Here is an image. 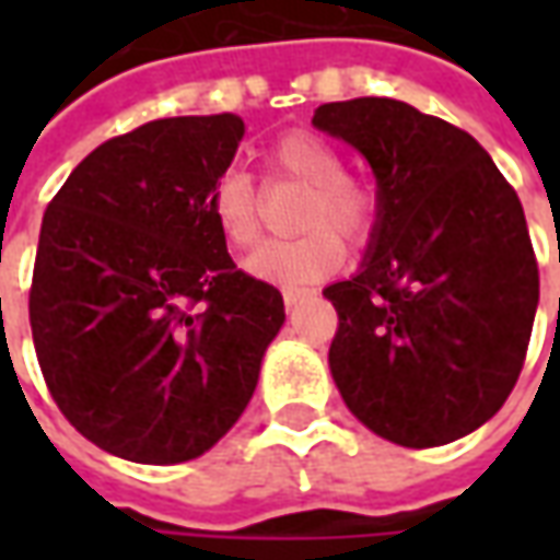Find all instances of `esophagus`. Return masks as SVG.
I'll list each match as a JSON object with an SVG mask.
<instances>
[{
    "mask_svg": "<svg viewBox=\"0 0 560 560\" xmlns=\"http://www.w3.org/2000/svg\"><path fill=\"white\" fill-rule=\"evenodd\" d=\"M281 296H284V303L296 305L308 300V296H315V291H308V288H281Z\"/></svg>",
    "mask_w": 560,
    "mask_h": 560,
    "instance_id": "obj_1",
    "label": "esophagus"
}]
</instances>
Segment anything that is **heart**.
Segmentation results:
<instances>
[{"label":"heart","mask_w":560,"mask_h":560,"mask_svg":"<svg viewBox=\"0 0 560 560\" xmlns=\"http://www.w3.org/2000/svg\"><path fill=\"white\" fill-rule=\"evenodd\" d=\"M272 176L305 185L296 224L303 236L276 240L245 260L255 279L272 284H308L327 279L345 264V243H363L377 219V191L345 173L339 149L312 131H291L267 152ZM209 215L233 248H252L260 240V215L252 179L243 171H224L209 191Z\"/></svg>","instance_id":"b5f03b06"}]
</instances>
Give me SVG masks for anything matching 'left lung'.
Masks as SVG:
<instances>
[{"label": "left lung", "instance_id": "1", "mask_svg": "<svg viewBox=\"0 0 560 560\" xmlns=\"http://www.w3.org/2000/svg\"><path fill=\"white\" fill-rule=\"evenodd\" d=\"M312 122L377 179L363 267L324 291L341 399L393 444L465 438L516 387L540 300L516 191L468 131L396 98L320 104Z\"/></svg>", "mask_w": 560, "mask_h": 560}]
</instances>
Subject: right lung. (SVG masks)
<instances>
[{"mask_svg": "<svg viewBox=\"0 0 560 560\" xmlns=\"http://www.w3.org/2000/svg\"><path fill=\"white\" fill-rule=\"evenodd\" d=\"M240 116L155 119L92 149L44 212L30 324L66 420L128 462L176 465L240 420L284 300L245 276L209 191Z\"/></svg>", "mask_w": 560, "mask_h": 560, "instance_id": "right-lung-1", "label": "right lung"}]
</instances>
